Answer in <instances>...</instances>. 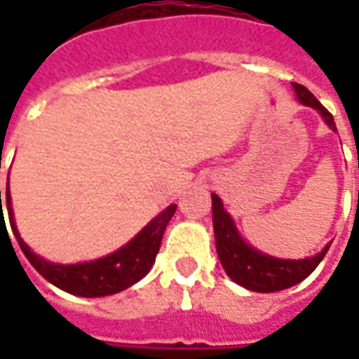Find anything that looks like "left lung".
<instances>
[{
    "label": "left lung",
    "instance_id": "left-lung-1",
    "mask_svg": "<svg viewBox=\"0 0 359 359\" xmlns=\"http://www.w3.org/2000/svg\"><path fill=\"white\" fill-rule=\"evenodd\" d=\"M292 86L298 100L304 105L319 111L325 123L331 126L332 130H337L334 118L317 102L316 95L302 84L294 82ZM211 202H213V231H215V244H217L221 265L236 285L254 292H277V290H285V288L298 285L313 273L331 246L327 244L317 256L306 257V259H278V257L265 256L242 241L241 234L234 229L231 215L223 210V203L217 194H211Z\"/></svg>",
    "mask_w": 359,
    "mask_h": 359
}]
</instances>
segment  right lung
Wrapping results in <instances>:
<instances>
[{"label": "right lung", "instance_id": "right-lung-1", "mask_svg": "<svg viewBox=\"0 0 359 359\" xmlns=\"http://www.w3.org/2000/svg\"><path fill=\"white\" fill-rule=\"evenodd\" d=\"M7 211H9V221H11L13 233L17 236L22 254L28 257L43 278H48L51 285H55L61 290H65L74 296H84V298H95V296H109V294L121 292L134 283H138L142 277L148 275L151 265L156 262L157 252L161 246V238L169 221L177 211V205L172 203L167 210L161 211L149 225L142 229L140 233L134 236L126 246H123L111 256L88 262V264L76 265H57L46 262L43 257L36 256L30 252L27 244L19 236V231L15 226L11 211V196L7 187ZM0 208H1V190H0Z\"/></svg>", "mask_w": 359, "mask_h": 359}]
</instances>
